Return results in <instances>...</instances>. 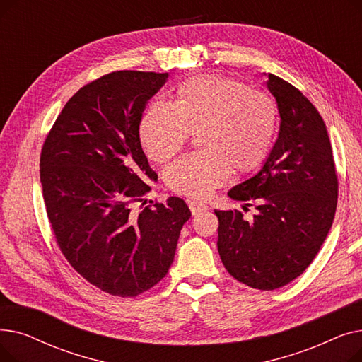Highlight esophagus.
Here are the masks:
<instances>
[{
	"instance_id": "1",
	"label": "esophagus",
	"mask_w": 362,
	"mask_h": 362,
	"mask_svg": "<svg viewBox=\"0 0 362 362\" xmlns=\"http://www.w3.org/2000/svg\"><path fill=\"white\" fill-rule=\"evenodd\" d=\"M187 205H189V208H191V213H192V216H197V214H199V213H202V211L208 210V206H206L205 204L198 202V201H189V202H187Z\"/></svg>"
}]
</instances>
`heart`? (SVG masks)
<instances>
[{
  "label": "heart",
  "instance_id": "b5f03b06",
  "mask_svg": "<svg viewBox=\"0 0 362 362\" xmlns=\"http://www.w3.org/2000/svg\"><path fill=\"white\" fill-rule=\"evenodd\" d=\"M277 129V108L267 95L245 83L206 74L182 83L171 104L152 101L139 122L149 160L165 163L198 133L202 148L171 164L164 180L171 191L206 198L229 177L251 173L267 158Z\"/></svg>",
  "mask_w": 362,
  "mask_h": 362
}]
</instances>
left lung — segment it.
Returning <instances> with one entry per match:
<instances>
[{
    "label": "left lung",
    "instance_id": "left-lung-1",
    "mask_svg": "<svg viewBox=\"0 0 362 362\" xmlns=\"http://www.w3.org/2000/svg\"><path fill=\"white\" fill-rule=\"evenodd\" d=\"M277 103V141L258 173L229 191L258 213L216 210L218 254L238 281L274 291L300 276L329 235L337 205V175L329 133L303 93L269 73Z\"/></svg>",
    "mask_w": 362,
    "mask_h": 362
}]
</instances>
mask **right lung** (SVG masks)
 <instances>
[{
    "instance_id": "obj_1",
    "label": "right lung",
    "mask_w": 362,
    "mask_h": 362,
    "mask_svg": "<svg viewBox=\"0 0 362 362\" xmlns=\"http://www.w3.org/2000/svg\"><path fill=\"white\" fill-rule=\"evenodd\" d=\"M168 73L122 70L76 92L41 152V183L57 245L85 280L114 296L133 298L167 274L186 202L141 205L158 176L148 164L139 122Z\"/></svg>"
}]
</instances>
